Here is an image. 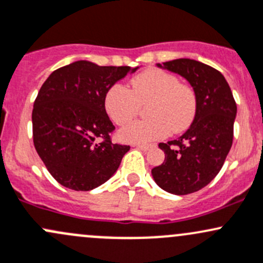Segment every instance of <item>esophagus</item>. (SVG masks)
I'll return each mask as SVG.
<instances>
[{
	"label": "esophagus",
	"instance_id": "34e87169",
	"mask_svg": "<svg viewBox=\"0 0 263 263\" xmlns=\"http://www.w3.org/2000/svg\"><path fill=\"white\" fill-rule=\"evenodd\" d=\"M135 147L140 148V150H143V151H147L148 148L153 147V145H146V143H135Z\"/></svg>",
	"mask_w": 263,
	"mask_h": 263
}]
</instances>
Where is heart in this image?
<instances>
[{
	"label": "heart",
	"mask_w": 263,
	"mask_h": 263,
	"mask_svg": "<svg viewBox=\"0 0 263 263\" xmlns=\"http://www.w3.org/2000/svg\"><path fill=\"white\" fill-rule=\"evenodd\" d=\"M147 120L134 122L120 131L121 140L141 143L185 131L194 121L198 108L197 93L182 84L178 77L159 69H150L135 77L131 89L113 84L104 97V107L110 120L123 126L147 104Z\"/></svg>",
	"instance_id": "obj_1"
}]
</instances>
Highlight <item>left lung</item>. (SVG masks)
Returning a JSON list of instances; mask_svg holds the SVG:
<instances>
[{
    "instance_id": "8db88e82",
    "label": "left lung",
    "mask_w": 263,
    "mask_h": 263,
    "mask_svg": "<svg viewBox=\"0 0 263 263\" xmlns=\"http://www.w3.org/2000/svg\"><path fill=\"white\" fill-rule=\"evenodd\" d=\"M157 66L181 76L197 93L194 121L179 139L159 143L165 160L151 170L155 182L165 192L186 195L206 186L224 164L233 142L237 104L226 78L212 66L193 59Z\"/></svg>"
}]
</instances>
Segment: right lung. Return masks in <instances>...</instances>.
I'll return each instance as SVG.
<instances>
[{"label":"right lung","mask_w":263,"mask_h":263,"mask_svg":"<svg viewBox=\"0 0 263 263\" xmlns=\"http://www.w3.org/2000/svg\"><path fill=\"white\" fill-rule=\"evenodd\" d=\"M137 69L78 60L52 71L41 85L32 109L34 145L63 186L88 192L117 171L129 146L110 141L115 126L104 97L115 83Z\"/></svg>","instance_id":"right-lung-1"}]
</instances>
